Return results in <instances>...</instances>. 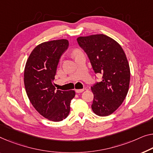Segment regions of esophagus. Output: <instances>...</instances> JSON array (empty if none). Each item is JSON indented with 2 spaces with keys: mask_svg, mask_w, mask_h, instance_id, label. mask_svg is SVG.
<instances>
[{
  "mask_svg": "<svg viewBox=\"0 0 153 153\" xmlns=\"http://www.w3.org/2000/svg\"><path fill=\"white\" fill-rule=\"evenodd\" d=\"M84 91V88L83 89H76V93H82V92H83Z\"/></svg>",
  "mask_w": 153,
  "mask_h": 153,
  "instance_id": "34e87169",
  "label": "esophagus"
}]
</instances>
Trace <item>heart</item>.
<instances>
[{"label": "heart", "instance_id": "heart-1", "mask_svg": "<svg viewBox=\"0 0 153 153\" xmlns=\"http://www.w3.org/2000/svg\"><path fill=\"white\" fill-rule=\"evenodd\" d=\"M79 53H80V52H79V51H74V55H75V56H76V55L79 54Z\"/></svg>", "mask_w": 153, "mask_h": 153}]
</instances>
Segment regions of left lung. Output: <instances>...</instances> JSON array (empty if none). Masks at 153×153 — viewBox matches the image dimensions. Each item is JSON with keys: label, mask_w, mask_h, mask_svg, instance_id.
Listing matches in <instances>:
<instances>
[{"label": "left lung", "mask_w": 153, "mask_h": 153, "mask_svg": "<svg viewBox=\"0 0 153 153\" xmlns=\"http://www.w3.org/2000/svg\"><path fill=\"white\" fill-rule=\"evenodd\" d=\"M77 41L95 74L103 75L100 82L91 86V108L97 115L108 116L119 108L128 91L131 72L126 54L119 43L104 34L80 36Z\"/></svg>", "instance_id": "obj_1"}]
</instances>
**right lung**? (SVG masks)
<instances>
[{
    "label": "right lung",
    "mask_w": 153,
    "mask_h": 153,
    "mask_svg": "<svg viewBox=\"0 0 153 153\" xmlns=\"http://www.w3.org/2000/svg\"><path fill=\"white\" fill-rule=\"evenodd\" d=\"M69 47L66 39L48 41L36 46L27 59L24 83L29 100L41 115L60 122L69 115L74 91H56L53 82L60 56Z\"/></svg>",
    "instance_id": "1"
}]
</instances>
